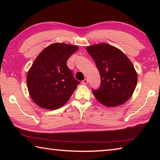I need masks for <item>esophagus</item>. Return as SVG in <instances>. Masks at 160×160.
Listing matches in <instances>:
<instances>
[{"mask_svg":"<svg viewBox=\"0 0 160 160\" xmlns=\"http://www.w3.org/2000/svg\"><path fill=\"white\" fill-rule=\"evenodd\" d=\"M82 83L83 84V85H87V84L88 83V80L87 79V78H85V79H84V80L82 81Z\"/></svg>","mask_w":160,"mask_h":160,"instance_id":"esophagus-1","label":"esophagus"}]
</instances>
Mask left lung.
<instances>
[{
    "instance_id": "obj_1",
    "label": "left lung",
    "mask_w": 160,
    "mask_h": 160,
    "mask_svg": "<svg viewBox=\"0 0 160 160\" xmlns=\"http://www.w3.org/2000/svg\"><path fill=\"white\" fill-rule=\"evenodd\" d=\"M96 63L101 85L92 93L102 104L118 107L131 98L138 82V74L130 59L115 47L106 44L86 48Z\"/></svg>"
}]
</instances>
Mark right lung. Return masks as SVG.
Listing matches in <instances>:
<instances>
[{"mask_svg": "<svg viewBox=\"0 0 160 160\" xmlns=\"http://www.w3.org/2000/svg\"><path fill=\"white\" fill-rule=\"evenodd\" d=\"M78 48L75 45L53 43L38 55L27 75L29 94L38 106L55 110L68 101L80 82L66 61Z\"/></svg>", "mask_w": 160, "mask_h": 160, "instance_id": "obj_1", "label": "right lung"}]
</instances>
